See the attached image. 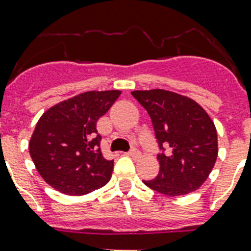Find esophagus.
<instances>
[{
  "instance_id": "1",
  "label": "esophagus",
  "mask_w": 251,
  "mask_h": 251,
  "mask_svg": "<svg viewBox=\"0 0 251 251\" xmlns=\"http://www.w3.org/2000/svg\"><path fill=\"white\" fill-rule=\"evenodd\" d=\"M129 155L131 157H138V156H139V155H141V151H139V150H138V149H135V147H133V149H131L129 151Z\"/></svg>"
}]
</instances>
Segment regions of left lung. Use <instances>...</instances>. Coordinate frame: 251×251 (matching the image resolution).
Wrapping results in <instances>:
<instances>
[{"mask_svg":"<svg viewBox=\"0 0 251 251\" xmlns=\"http://www.w3.org/2000/svg\"><path fill=\"white\" fill-rule=\"evenodd\" d=\"M131 95L150 114L161 150L159 175L143 183L169 197L199 189L218 157V133L210 116L193 99L172 91H133Z\"/></svg>","mask_w":251,"mask_h":251,"instance_id":"1","label":"left lung"}]
</instances>
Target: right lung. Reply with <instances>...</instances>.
Wrapping results in <instances>:
<instances>
[{
    "mask_svg": "<svg viewBox=\"0 0 251 251\" xmlns=\"http://www.w3.org/2000/svg\"><path fill=\"white\" fill-rule=\"evenodd\" d=\"M121 91H88L49 108L37 121L29 155L48 185L68 195H84L110 179L113 160L100 151L96 122Z\"/></svg>",
    "mask_w": 251,
    "mask_h": 251,
    "instance_id": "add662e5",
    "label": "right lung"
}]
</instances>
